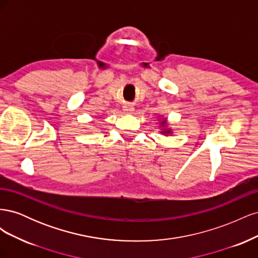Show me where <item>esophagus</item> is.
<instances>
[{
  "instance_id": "34e87169",
  "label": "esophagus",
  "mask_w": 258,
  "mask_h": 258,
  "mask_svg": "<svg viewBox=\"0 0 258 258\" xmlns=\"http://www.w3.org/2000/svg\"><path fill=\"white\" fill-rule=\"evenodd\" d=\"M123 111H124V113H128V114H131L132 112H134V111H135V108H134V106H131V105L127 104V105H124V106H123Z\"/></svg>"
}]
</instances>
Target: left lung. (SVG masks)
Here are the masks:
<instances>
[{"mask_svg": "<svg viewBox=\"0 0 258 258\" xmlns=\"http://www.w3.org/2000/svg\"><path fill=\"white\" fill-rule=\"evenodd\" d=\"M168 126V121H167V118H161L160 119V127L162 128L160 134L165 135V136H169V135H172V129L170 128H167Z\"/></svg>", "mask_w": 258, "mask_h": 258, "instance_id": "8db88e82", "label": "left lung"}]
</instances>
